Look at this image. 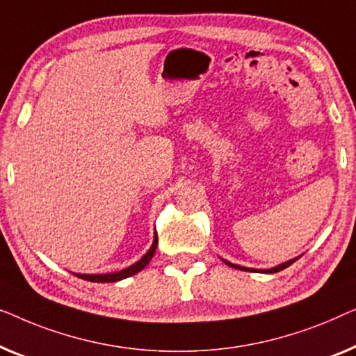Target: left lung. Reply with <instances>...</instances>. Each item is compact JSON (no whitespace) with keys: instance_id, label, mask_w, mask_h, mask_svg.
Returning a JSON list of instances; mask_svg holds the SVG:
<instances>
[{"instance_id":"8db88e82","label":"left lung","mask_w":356,"mask_h":356,"mask_svg":"<svg viewBox=\"0 0 356 356\" xmlns=\"http://www.w3.org/2000/svg\"><path fill=\"white\" fill-rule=\"evenodd\" d=\"M298 258H293V259H290V261H285V263H282V264H279V266H276V268H271V269H252V268H245V266H238V264H232V263H229V261H226V259H222L224 263L226 264H229L230 268H235V269H240V271H258V273H266V274H273V273H279V271H282V269H285V268H289L290 264L292 263H295L297 261Z\"/></svg>"}]
</instances>
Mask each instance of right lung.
<instances>
[{
    "label": "right lung",
    "instance_id": "add662e5",
    "mask_svg": "<svg viewBox=\"0 0 356 356\" xmlns=\"http://www.w3.org/2000/svg\"><path fill=\"white\" fill-rule=\"evenodd\" d=\"M156 247H158V235L154 234V240L152 243V247L147 253L143 254L142 259H138L137 263H134L132 266H129L126 269H122V271H118V273H109V274H76L77 277L83 279V280H88V282H118V280L121 279H126L134 276V274H137L142 271V269L147 266V264L152 261L154 252H156Z\"/></svg>",
    "mask_w": 356,
    "mask_h": 356
}]
</instances>
